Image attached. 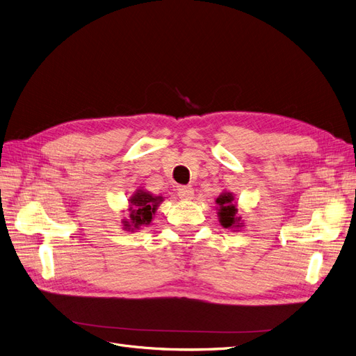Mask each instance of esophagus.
Here are the masks:
<instances>
[{
	"label": "esophagus",
	"instance_id": "34e87169",
	"mask_svg": "<svg viewBox=\"0 0 356 356\" xmlns=\"http://www.w3.org/2000/svg\"><path fill=\"white\" fill-rule=\"evenodd\" d=\"M177 195L180 200H185V201H189L193 198V189L192 186H180L177 189Z\"/></svg>",
	"mask_w": 356,
	"mask_h": 356
}]
</instances>
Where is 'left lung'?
Returning <instances> with one entry per match:
<instances>
[{
    "label": "left lung",
    "instance_id": "1",
    "mask_svg": "<svg viewBox=\"0 0 356 356\" xmlns=\"http://www.w3.org/2000/svg\"><path fill=\"white\" fill-rule=\"evenodd\" d=\"M220 205L218 209V217H220V222L222 227H239L241 225V217H236V213H238V208L233 204V195L226 192V193H221L217 201Z\"/></svg>",
    "mask_w": 356,
    "mask_h": 356
}]
</instances>
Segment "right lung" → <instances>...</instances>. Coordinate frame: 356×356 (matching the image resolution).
<instances>
[{"instance_id": "add662e5", "label": "right lung", "mask_w": 356, "mask_h": 356, "mask_svg": "<svg viewBox=\"0 0 356 356\" xmlns=\"http://www.w3.org/2000/svg\"><path fill=\"white\" fill-rule=\"evenodd\" d=\"M163 201L161 196H152L148 192L136 191L130 198V221L126 222V229H139L151 222L152 216L156 211V207Z\"/></svg>"}]
</instances>
